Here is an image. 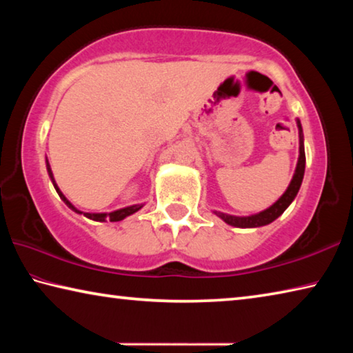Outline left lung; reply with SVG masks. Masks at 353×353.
I'll return each mask as SVG.
<instances>
[{"mask_svg": "<svg viewBox=\"0 0 353 353\" xmlns=\"http://www.w3.org/2000/svg\"><path fill=\"white\" fill-rule=\"evenodd\" d=\"M296 124L299 129V159H297L294 174H292L288 188L285 190V193L280 196V198L274 202L271 207L265 208L263 212L249 214V216H235V214H229V213L214 210L213 213L223 219L225 224L234 225V227H241V229L268 225V224H271L272 221H276L280 214H282L286 208L290 207L291 202L296 199L299 188H301L302 181H303V172H305V148H303V132H302L301 119L296 118Z\"/></svg>", "mask_w": 353, "mask_h": 353, "instance_id": "left-lung-1", "label": "left lung"}]
</instances>
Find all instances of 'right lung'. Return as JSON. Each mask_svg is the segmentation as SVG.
I'll list each match as a JSON object with an SVG mask.
<instances>
[{
  "mask_svg": "<svg viewBox=\"0 0 353 353\" xmlns=\"http://www.w3.org/2000/svg\"><path fill=\"white\" fill-rule=\"evenodd\" d=\"M46 171H48V176H50L52 185H54V188L57 191V194L61 196V199L67 204L68 208H71V210L79 213V214H83V216L88 218V219H93V221H98V223H105V221H112V223H117V221H123L124 218L130 216V214H134L140 210V208H143V205L145 204H134V205H128V207H123V208H118V210H113V212H103V213H90V212H81L77 210V208L71 204V202L65 198V194L61 191V188L57 187V183L54 181V174H52L51 171V166H50V162H48V157H46Z\"/></svg>",
  "mask_w": 353,
  "mask_h": 353,
  "instance_id": "add662e5",
  "label": "right lung"
}]
</instances>
